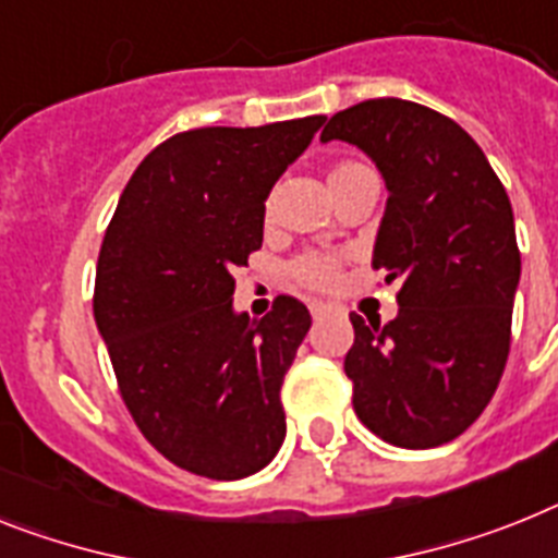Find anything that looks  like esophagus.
<instances>
[{"instance_id": "34e87169", "label": "esophagus", "mask_w": 558, "mask_h": 558, "mask_svg": "<svg viewBox=\"0 0 558 558\" xmlns=\"http://www.w3.org/2000/svg\"><path fill=\"white\" fill-rule=\"evenodd\" d=\"M308 312H312V317H315V320H320V317L329 315L331 306L329 303H312V306H308Z\"/></svg>"}]
</instances>
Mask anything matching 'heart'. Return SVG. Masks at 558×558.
<instances>
[{"label":"heart","instance_id":"obj_1","mask_svg":"<svg viewBox=\"0 0 558 558\" xmlns=\"http://www.w3.org/2000/svg\"><path fill=\"white\" fill-rule=\"evenodd\" d=\"M366 170L368 167H363L357 161H340L329 170V184H337L343 178H351ZM337 275H340V264L329 255H303L292 264V278L308 289H329L337 280Z\"/></svg>","mask_w":558,"mask_h":558}]
</instances>
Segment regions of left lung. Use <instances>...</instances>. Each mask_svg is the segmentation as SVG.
Instances as JSON below:
<instances>
[{"label": "left lung", "mask_w": 558, "mask_h": 558, "mask_svg": "<svg viewBox=\"0 0 558 558\" xmlns=\"http://www.w3.org/2000/svg\"><path fill=\"white\" fill-rule=\"evenodd\" d=\"M335 138L386 178L372 266L400 283L386 326L351 312V402L391 446L437 448L485 411L508 363L522 271L508 192L457 121L414 101L368 98L335 112L320 142Z\"/></svg>", "instance_id": "8db88e82"}]
</instances>
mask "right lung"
<instances>
[{"instance_id": "obj_1", "label": "right lung", "mask_w": 558, "mask_h": 558, "mask_svg": "<svg viewBox=\"0 0 558 558\" xmlns=\"http://www.w3.org/2000/svg\"><path fill=\"white\" fill-rule=\"evenodd\" d=\"M326 116L186 130L133 172L98 252L93 315L121 400L190 474L243 480L287 437L280 386L312 315L280 294L250 320L235 278L264 243L271 186Z\"/></svg>"}]
</instances>
